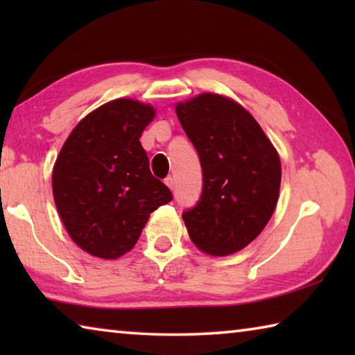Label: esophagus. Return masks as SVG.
I'll return each mask as SVG.
<instances>
[{
	"label": "esophagus",
	"instance_id": "34e87169",
	"mask_svg": "<svg viewBox=\"0 0 355 355\" xmlns=\"http://www.w3.org/2000/svg\"><path fill=\"white\" fill-rule=\"evenodd\" d=\"M164 183L167 184V186H169V188L173 191V189H175V178H173V177H167L166 180H164Z\"/></svg>",
	"mask_w": 355,
	"mask_h": 355
}]
</instances>
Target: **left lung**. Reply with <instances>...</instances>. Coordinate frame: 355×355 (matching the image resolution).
I'll list each match as a JSON object with an SVG mask.
<instances>
[{
  "label": "left lung",
  "mask_w": 355,
  "mask_h": 355,
  "mask_svg": "<svg viewBox=\"0 0 355 355\" xmlns=\"http://www.w3.org/2000/svg\"><path fill=\"white\" fill-rule=\"evenodd\" d=\"M175 111L203 175L199 202L183 213L191 241L216 257L241 250L277 205L279 155L257 120L230 98L202 94Z\"/></svg>",
  "instance_id": "8db88e82"
}]
</instances>
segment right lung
I'll list each match as a JSON object with an SVG mask.
<instances>
[{
  "label": "right lung",
  "instance_id": "add662e5",
  "mask_svg": "<svg viewBox=\"0 0 355 355\" xmlns=\"http://www.w3.org/2000/svg\"><path fill=\"white\" fill-rule=\"evenodd\" d=\"M153 117L139 101H110L76 125L58 156L56 208L70 238L94 257L112 260L133 249L150 213L172 200L139 142Z\"/></svg>",
  "mask_w": 355,
  "mask_h": 355
}]
</instances>
